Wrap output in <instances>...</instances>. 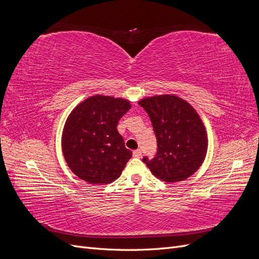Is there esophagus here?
<instances>
[{
  "instance_id": "esophagus-1",
  "label": "esophagus",
  "mask_w": 259,
  "mask_h": 259,
  "mask_svg": "<svg viewBox=\"0 0 259 259\" xmlns=\"http://www.w3.org/2000/svg\"><path fill=\"white\" fill-rule=\"evenodd\" d=\"M133 155H134L135 158H140V156H142V150H140V149L134 150V151H133Z\"/></svg>"
}]
</instances>
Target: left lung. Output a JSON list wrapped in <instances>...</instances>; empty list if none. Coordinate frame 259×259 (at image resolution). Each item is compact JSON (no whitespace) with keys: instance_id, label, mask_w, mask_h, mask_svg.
I'll return each instance as SVG.
<instances>
[{"instance_id":"8db88e82","label":"left lung","mask_w":259,"mask_h":259,"mask_svg":"<svg viewBox=\"0 0 259 259\" xmlns=\"http://www.w3.org/2000/svg\"><path fill=\"white\" fill-rule=\"evenodd\" d=\"M150 117L158 143L155 156H144L151 173L166 183L190 177L204 161L207 136L197 111L175 95L144 98L138 103Z\"/></svg>"}]
</instances>
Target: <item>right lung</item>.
<instances>
[{"instance_id":"add662e5","label":"right lung","mask_w":259,"mask_h":259,"mask_svg":"<svg viewBox=\"0 0 259 259\" xmlns=\"http://www.w3.org/2000/svg\"><path fill=\"white\" fill-rule=\"evenodd\" d=\"M131 109L128 100L95 95L70 113L61 147L73 173L86 183L103 185L119 178L132 151L125 148L117 122Z\"/></svg>"}]
</instances>
